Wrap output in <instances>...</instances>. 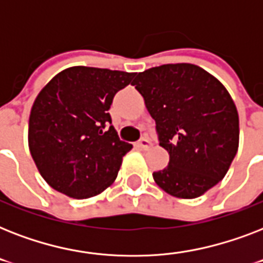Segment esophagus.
I'll return each mask as SVG.
<instances>
[{
  "label": "esophagus",
  "instance_id": "obj_1",
  "mask_svg": "<svg viewBox=\"0 0 263 263\" xmlns=\"http://www.w3.org/2000/svg\"><path fill=\"white\" fill-rule=\"evenodd\" d=\"M136 146H138L140 150H147V148L152 146V142H150L148 139H142V140H139L138 143H136Z\"/></svg>",
  "mask_w": 263,
  "mask_h": 263
}]
</instances>
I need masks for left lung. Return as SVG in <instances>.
<instances>
[{
	"label": "left lung",
	"instance_id": "obj_1",
	"mask_svg": "<svg viewBox=\"0 0 263 263\" xmlns=\"http://www.w3.org/2000/svg\"><path fill=\"white\" fill-rule=\"evenodd\" d=\"M134 86L156 120L169 164L153 173L166 194L194 199L224 179L239 147V115L227 88L194 64H165Z\"/></svg>",
	"mask_w": 263,
	"mask_h": 263
}]
</instances>
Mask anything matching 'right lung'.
<instances>
[{
  "label": "right lung",
  "mask_w": 263,
  "mask_h": 263,
  "mask_svg": "<svg viewBox=\"0 0 263 263\" xmlns=\"http://www.w3.org/2000/svg\"><path fill=\"white\" fill-rule=\"evenodd\" d=\"M135 73L71 67L41 90L31 107L28 147L51 188L87 199L110 187L132 144L119 139L109 109Z\"/></svg>",
  "instance_id": "1"
}]
</instances>
